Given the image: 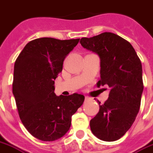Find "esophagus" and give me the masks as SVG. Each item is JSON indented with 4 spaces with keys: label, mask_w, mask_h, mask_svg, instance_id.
<instances>
[{
    "label": "esophagus",
    "mask_w": 153,
    "mask_h": 153,
    "mask_svg": "<svg viewBox=\"0 0 153 153\" xmlns=\"http://www.w3.org/2000/svg\"><path fill=\"white\" fill-rule=\"evenodd\" d=\"M90 100V98H89V97L85 96V101H87V100Z\"/></svg>",
    "instance_id": "esophagus-1"
}]
</instances>
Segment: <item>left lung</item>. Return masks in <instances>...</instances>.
<instances>
[{"instance_id": "left-lung-1", "label": "left lung", "mask_w": 153, "mask_h": 153, "mask_svg": "<svg viewBox=\"0 0 153 153\" xmlns=\"http://www.w3.org/2000/svg\"><path fill=\"white\" fill-rule=\"evenodd\" d=\"M80 43L100 57L97 87L110 88L105 104L97 100L100 110L90 120V129L102 141H116L131 127L140 109L144 89L141 60L130 42L115 33L82 38Z\"/></svg>"}]
</instances>
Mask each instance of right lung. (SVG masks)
<instances>
[{
  "mask_svg": "<svg viewBox=\"0 0 153 153\" xmlns=\"http://www.w3.org/2000/svg\"><path fill=\"white\" fill-rule=\"evenodd\" d=\"M78 39L37 38L23 48L15 62L12 93L23 126L36 138L53 141L71 127V116L84 102L79 94L56 96L54 80Z\"/></svg>",
  "mask_w": 153,
  "mask_h": 153,
  "instance_id": "obj_1",
  "label": "right lung"
}]
</instances>
